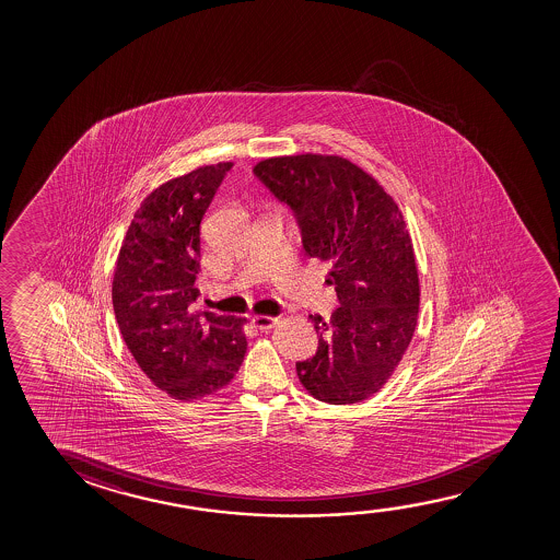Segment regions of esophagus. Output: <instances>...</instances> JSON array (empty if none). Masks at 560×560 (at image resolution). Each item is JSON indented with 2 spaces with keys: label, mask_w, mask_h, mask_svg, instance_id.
<instances>
[{
  "label": "esophagus",
  "mask_w": 560,
  "mask_h": 560,
  "mask_svg": "<svg viewBox=\"0 0 560 560\" xmlns=\"http://www.w3.org/2000/svg\"><path fill=\"white\" fill-rule=\"evenodd\" d=\"M277 322H279V319L273 317V315H256V317H253L254 327L260 330L273 329Z\"/></svg>",
  "instance_id": "esophagus-1"
}]
</instances>
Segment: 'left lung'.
I'll return each mask as SVG.
<instances>
[{
  "mask_svg": "<svg viewBox=\"0 0 560 560\" xmlns=\"http://www.w3.org/2000/svg\"><path fill=\"white\" fill-rule=\"evenodd\" d=\"M289 205L310 258L329 261L340 306L315 323L319 346L296 373L310 396L350 406L375 396L413 338L421 284L406 220L375 177L337 154L273 156L254 166Z\"/></svg>",
  "mask_w": 560,
  "mask_h": 560,
  "instance_id": "obj_1",
  "label": "left lung"
}]
</instances>
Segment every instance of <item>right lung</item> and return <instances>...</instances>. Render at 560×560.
<instances>
[{
	"label": "right lung",
	"mask_w": 560,
	"mask_h": 560,
	"mask_svg": "<svg viewBox=\"0 0 560 560\" xmlns=\"http://www.w3.org/2000/svg\"><path fill=\"white\" fill-rule=\"evenodd\" d=\"M231 166H200L149 192L116 260L113 306L124 342L149 381L179 401L228 386L245 360V317L195 312L200 222Z\"/></svg>",
	"instance_id": "right-lung-1"
}]
</instances>
